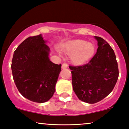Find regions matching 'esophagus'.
<instances>
[{
	"label": "esophagus",
	"instance_id": "esophagus-1",
	"mask_svg": "<svg viewBox=\"0 0 129 129\" xmlns=\"http://www.w3.org/2000/svg\"><path fill=\"white\" fill-rule=\"evenodd\" d=\"M68 63H66V62H64V63H63V64H62L61 68L62 69H66V68H68Z\"/></svg>",
	"mask_w": 129,
	"mask_h": 129
}]
</instances>
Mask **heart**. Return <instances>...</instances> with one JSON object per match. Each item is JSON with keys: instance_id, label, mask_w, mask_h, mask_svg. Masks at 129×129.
I'll list each match as a JSON object with an SVG mask.
<instances>
[{"instance_id": "b5f03b06", "label": "heart", "mask_w": 129, "mask_h": 129, "mask_svg": "<svg viewBox=\"0 0 129 129\" xmlns=\"http://www.w3.org/2000/svg\"><path fill=\"white\" fill-rule=\"evenodd\" d=\"M94 46L91 43L78 39L70 42L66 48V52L68 54L72 55V61L78 64L89 59L94 54Z\"/></svg>"}]
</instances>
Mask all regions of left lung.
<instances>
[{
	"label": "left lung",
	"mask_w": 129,
	"mask_h": 129,
	"mask_svg": "<svg viewBox=\"0 0 129 129\" xmlns=\"http://www.w3.org/2000/svg\"><path fill=\"white\" fill-rule=\"evenodd\" d=\"M98 41L96 53L87 63L69 66L72 70L73 90L80 101L95 103L113 90L118 79V63L113 49L105 40Z\"/></svg>",
	"instance_id": "1"
}]
</instances>
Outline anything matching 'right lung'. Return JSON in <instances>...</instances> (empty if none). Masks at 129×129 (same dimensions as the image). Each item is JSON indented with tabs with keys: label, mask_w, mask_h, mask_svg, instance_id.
<instances>
[{
	"label": "right lung",
	"mask_w": 129,
	"mask_h": 129,
	"mask_svg": "<svg viewBox=\"0 0 129 129\" xmlns=\"http://www.w3.org/2000/svg\"><path fill=\"white\" fill-rule=\"evenodd\" d=\"M41 35L30 36L14 52L11 69L16 87L30 101L44 103L53 96L61 64L49 59L50 48Z\"/></svg>",
	"instance_id": "right-lung-1"
}]
</instances>
